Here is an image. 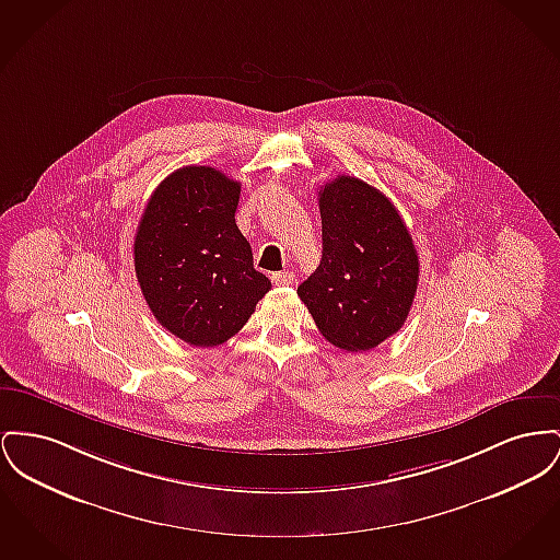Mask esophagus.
Returning <instances> with one entry per match:
<instances>
[{
    "mask_svg": "<svg viewBox=\"0 0 560 560\" xmlns=\"http://www.w3.org/2000/svg\"><path fill=\"white\" fill-rule=\"evenodd\" d=\"M272 283L275 285H292L294 283V272H272Z\"/></svg>",
    "mask_w": 560,
    "mask_h": 560,
    "instance_id": "1",
    "label": "esophagus"
}]
</instances>
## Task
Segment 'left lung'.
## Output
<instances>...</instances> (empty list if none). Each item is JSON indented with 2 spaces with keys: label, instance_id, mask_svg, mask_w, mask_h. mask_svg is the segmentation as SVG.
I'll use <instances>...</instances> for the list:
<instances>
[{
  "label": "left lung",
  "instance_id": "1",
  "mask_svg": "<svg viewBox=\"0 0 560 560\" xmlns=\"http://www.w3.org/2000/svg\"><path fill=\"white\" fill-rule=\"evenodd\" d=\"M322 262L298 288L319 331L345 351H370L404 326L419 256L394 202L358 177L319 190Z\"/></svg>",
  "mask_w": 560,
  "mask_h": 560
}]
</instances>
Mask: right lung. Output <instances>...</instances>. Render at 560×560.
Masks as SVG:
<instances>
[{"mask_svg": "<svg viewBox=\"0 0 560 560\" xmlns=\"http://www.w3.org/2000/svg\"><path fill=\"white\" fill-rule=\"evenodd\" d=\"M241 184L213 166H184L148 200L135 234V272L156 322L192 347H218L270 290L234 211Z\"/></svg>", "mask_w": 560, "mask_h": 560, "instance_id": "obj_1", "label": "right lung"}]
</instances>
